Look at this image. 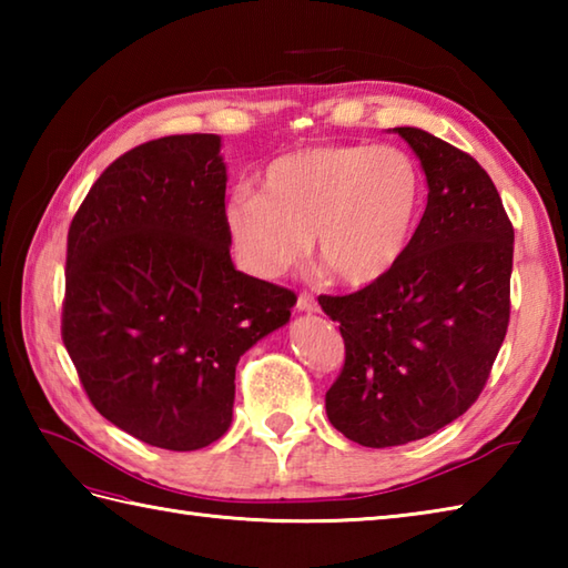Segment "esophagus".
Masks as SVG:
<instances>
[{
	"label": "esophagus",
	"instance_id": "obj_1",
	"mask_svg": "<svg viewBox=\"0 0 568 568\" xmlns=\"http://www.w3.org/2000/svg\"><path fill=\"white\" fill-rule=\"evenodd\" d=\"M297 312H317V300H315V295H310V293H300V297H297Z\"/></svg>",
	"mask_w": 568,
	"mask_h": 568
}]
</instances>
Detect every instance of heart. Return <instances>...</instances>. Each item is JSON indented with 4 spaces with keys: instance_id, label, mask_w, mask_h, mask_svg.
<instances>
[{
    "instance_id": "1",
    "label": "heart",
    "mask_w": 568,
    "mask_h": 568,
    "mask_svg": "<svg viewBox=\"0 0 568 568\" xmlns=\"http://www.w3.org/2000/svg\"><path fill=\"white\" fill-rule=\"evenodd\" d=\"M425 178L395 146L336 143L285 153L263 173V190L239 185L224 224L241 265L277 277L315 246L336 281H385L413 244Z\"/></svg>"
}]
</instances>
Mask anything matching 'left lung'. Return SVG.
Segmentation results:
<instances>
[{"mask_svg": "<svg viewBox=\"0 0 568 568\" xmlns=\"http://www.w3.org/2000/svg\"><path fill=\"white\" fill-rule=\"evenodd\" d=\"M427 175V210L400 265L364 291L320 297L346 358L327 417L371 449L446 427L476 403L510 322L515 232L490 175L415 126L393 129Z\"/></svg>", "mask_w": 568, "mask_h": 568, "instance_id": "obj_1", "label": "left lung"}]
</instances>
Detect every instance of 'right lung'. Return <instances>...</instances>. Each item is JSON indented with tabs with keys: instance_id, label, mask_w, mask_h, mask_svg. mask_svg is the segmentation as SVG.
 Segmentation results:
<instances>
[{
	"instance_id": "1",
	"label": "right lung",
	"mask_w": 568,
	"mask_h": 568,
	"mask_svg": "<svg viewBox=\"0 0 568 568\" xmlns=\"http://www.w3.org/2000/svg\"><path fill=\"white\" fill-rule=\"evenodd\" d=\"M216 134L155 139L106 168L72 216L63 344L98 413L171 452L232 425L239 358L295 293L234 268Z\"/></svg>"
}]
</instances>
